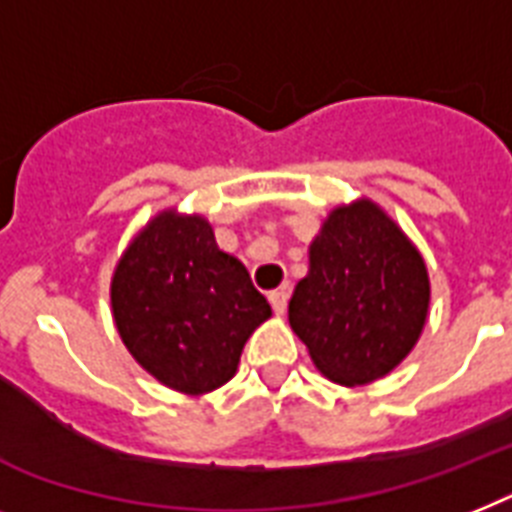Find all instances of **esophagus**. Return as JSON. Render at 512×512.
<instances>
[{
	"instance_id": "obj_1",
	"label": "esophagus",
	"mask_w": 512,
	"mask_h": 512,
	"mask_svg": "<svg viewBox=\"0 0 512 512\" xmlns=\"http://www.w3.org/2000/svg\"><path fill=\"white\" fill-rule=\"evenodd\" d=\"M287 298H290V293H287L285 287L282 290H274V293H269V301H272V308H274V314H285L287 311Z\"/></svg>"
}]
</instances>
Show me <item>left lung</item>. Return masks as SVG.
<instances>
[{
  "mask_svg": "<svg viewBox=\"0 0 512 512\" xmlns=\"http://www.w3.org/2000/svg\"><path fill=\"white\" fill-rule=\"evenodd\" d=\"M429 303L421 251L377 201L356 198L329 211L311 240L287 319L329 382L361 387L408 358Z\"/></svg>",
  "mask_w": 512,
  "mask_h": 512,
  "instance_id": "1",
  "label": "left lung"
}]
</instances>
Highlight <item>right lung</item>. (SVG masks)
<instances>
[{
	"label": "right lung",
	"instance_id": "obj_1",
	"mask_svg": "<svg viewBox=\"0 0 512 512\" xmlns=\"http://www.w3.org/2000/svg\"><path fill=\"white\" fill-rule=\"evenodd\" d=\"M114 327L135 363L183 395L235 377L272 306L248 269L217 246L209 219L162 209L135 232L109 285Z\"/></svg>",
	"mask_w": 512,
	"mask_h": 512
}]
</instances>
